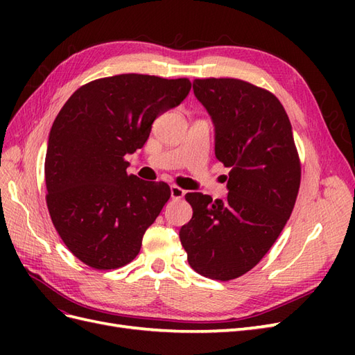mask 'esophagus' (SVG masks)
I'll list each match as a JSON object with an SVG mask.
<instances>
[{"instance_id": "obj_1", "label": "esophagus", "mask_w": 355, "mask_h": 355, "mask_svg": "<svg viewBox=\"0 0 355 355\" xmlns=\"http://www.w3.org/2000/svg\"><path fill=\"white\" fill-rule=\"evenodd\" d=\"M170 196H171V198L173 200H179V198H182L185 196V191L182 189V188H179V187H176V185H171L170 187Z\"/></svg>"}]
</instances>
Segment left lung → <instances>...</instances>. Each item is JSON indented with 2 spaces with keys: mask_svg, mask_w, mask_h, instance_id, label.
<instances>
[{
  "mask_svg": "<svg viewBox=\"0 0 355 355\" xmlns=\"http://www.w3.org/2000/svg\"><path fill=\"white\" fill-rule=\"evenodd\" d=\"M192 89L214 125V155L230 167L228 196L188 192L192 218L179 237L198 274L228 282L250 271L283 231L299 191V158L272 93L235 78L196 80Z\"/></svg>",
  "mask_w": 355,
  "mask_h": 355,
  "instance_id": "left-lung-1",
  "label": "left lung"
}]
</instances>
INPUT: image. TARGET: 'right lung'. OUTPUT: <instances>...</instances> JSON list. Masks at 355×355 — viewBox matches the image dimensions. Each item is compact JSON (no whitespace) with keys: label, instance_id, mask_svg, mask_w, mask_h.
I'll list each match as a JSON object with an SVG mask.
<instances>
[{"label":"right lung","instance_id":"add662e5","mask_svg":"<svg viewBox=\"0 0 355 355\" xmlns=\"http://www.w3.org/2000/svg\"><path fill=\"white\" fill-rule=\"evenodd\" d=\"M191 85L188 78L121 73L83 85L58 114L44 164L47 207L85 265L114 270L141 250L170 188L128 176L124 157L145 145L155 118L180 105Z\"/></svg>","mask_w":355,"mask_h":355}]
</instances>
